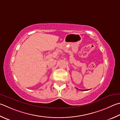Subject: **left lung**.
I'll return each mask as SVG.
<instances>
[{
	"instance_id": "1",
	"label": "left lung",
	"mask_w": 120,
	"mask_h": 120,
	"mask_svg": "<svg viewBox=\"0 0 120 120\" xmlns=\"http://www.w3.org/2000/svg\"><path fill=\"white\" fill-rule=\"evenodd\" d=\"M85 90V91H86V90Z\"/></svg>"
}]
</instances>
